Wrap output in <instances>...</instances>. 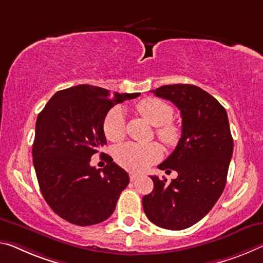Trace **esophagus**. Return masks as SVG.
I'll return each mask as SVG.
<instances>
[{
	"mask_svg": "<svg viewBox=\"0 0 263 263\" xmlns=\"http://www.w3.org/2000/svg\"><path fill=\"white\" fill-rule=\"evenodd\" d=\"M137 178H139V174L133 173V172H131V173H130V180H131V181H135Z\"/></svg>",
	"mask_w": 263,
	"mask_h": 263,
	"instance_id": "obj_1",
	"label": "esophagus"
}]
</instances>
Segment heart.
<instances>
[{"mask_svg": "<svg viewBox=\"0 0 263 263\" xmlns=\"http://www.w3.org/2000/svg\"><path fill=\"white\" fill-rule=\"evenodd\" d=\"M137 111L156 126V136L167 146H174L180 138V130L171 122L173 109L167 103L158 98H144L136 105ZM103 132L106 139L114 143L123 140L125 137V115L120 107H114L105 116ZM161 148L157 143L136 144L126 143L115 148L114 156L120 166L133 172L146 170L149 165L161 157Z\"/></svg>", "mask_w": 263, "mask_h": 263, "instance_id": "1", "label": "heart"}]
</instances>
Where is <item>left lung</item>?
Masks as SVG:
<instances>
[{
    "label": "left lung",
    "instance_id": "1",
    "mask_svg": "<svg viewBox=\"0 0 263 263\" xmlns=\"http://www.w3.org/2000/svg\"><path fill=\"white\" fill-rule=\"evenodd\" d=\"M180 110L181 138L172 154L158 166L174 170L178 178L151 176L154 189L143 198L144 212L158 227L181 231L210 212L227 180L233 138L224 107L205 90L191 84L151 90Z\"/></svg>",
    "mask_w": 263,
    "mask_h": 263
}]
</instances>
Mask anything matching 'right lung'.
I'll use <instances>...</instances> for the list:
<instances>
[{
  "label": "right lung",
  "instance_id": "add662e5",
  "mask_svg": "<svg viewBox=\"0 0 263 263\" xmlns=\"http://www.w3.org/2000/svg\"><path fill=\"white\" fill-rule=\"evenodd\" d=\"M140 93H117L82 84L52 96L37 117L32 161L42 195L62 219L77 226L103 222L114 213L130 178L105 154L103 170L91 157L106 144L103 122L116 104Z\"/></svg>",
  "mask_w": 263,
  "mask_h": 263
}]
</instances>
